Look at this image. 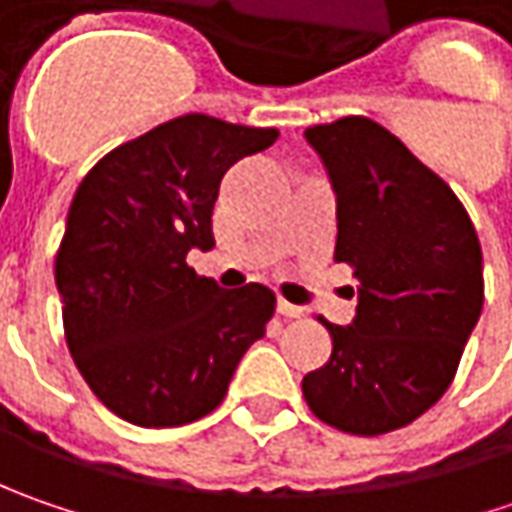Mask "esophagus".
Returning <instances> with one entry per match:
<instances>
[{
    "label": "esophagus",
    "mask_w": 512,
    "mask_h": 512,
    "mask_svg": "<svg viewBox=\"0 0 512 512\" xmlns=\"http://www.w3.org/2000/svg\"><path fill=\"white\" fill-rule=\"evenodd\" d=\"M276 310H279L285 319H302V316H305V307L290 305V302H285V299H279V302H276Z\"/></svg>",
    "instance_id": "1"
}]
</instances>
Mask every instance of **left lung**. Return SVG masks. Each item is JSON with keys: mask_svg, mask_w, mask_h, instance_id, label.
I'll list each match as a JSON object with an SVG mask.
<instances>
[{"mask_svg": "<svg viewBox=\"0 0 512 512\" xmlns=\"http://www.w3.org/2000/svg\"><path fill=\"white\" fill-rule=\"evenodd\" d=\"M336 193V262L356 276V316L302 379L336 430L382 436L444 396L482 316V245L464 205L382 125L344 116L305 130Z\"/></svg>", "mask_w": 512, "mask_h": 512, "instance_id": "left-lung-1", "label": "left lung"}]
</instances>
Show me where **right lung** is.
<instances>
[{"label": "right lung", "mask_w": 512, "mask_h": 512, "mask_svg": "<svg viewBox=\"0 0 512 512\" xmlns=\"http://www.w3.org/2000/svg\"><path fill=\"white\" fill-rule=\"evenodd\" d=\"M187 113L99 159L76 190L56 253L70 356L96 399L139 427H179L216 410L276 296L225 290L187 267L213 247V205L239 159L276 142Z\"/></svg>", "instance_id": "right-lung-1"}]
</instances>
